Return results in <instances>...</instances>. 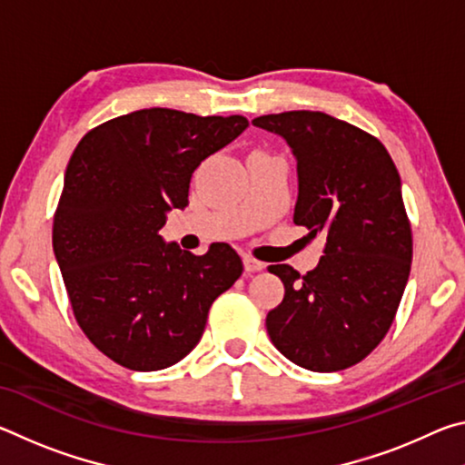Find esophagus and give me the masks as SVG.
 Masks as SVG:
<instances>
[{
  "label": "esophagus",
  "instance_id": "esophagus-1",
  "mask_svg": "<svg viewBox=\"0 0 465 465\" xmlns=\"http://www.w3.org/2000/svg\"><path fill=\"white\" fill-rule=\"evenodd\" d=\"M243 269H246L248 272H258L264 269V262L256 261V258H252V256H243Z\"/></svg>",
  "mask_w": 465,
  "mask_h": 465
}]
</instances>
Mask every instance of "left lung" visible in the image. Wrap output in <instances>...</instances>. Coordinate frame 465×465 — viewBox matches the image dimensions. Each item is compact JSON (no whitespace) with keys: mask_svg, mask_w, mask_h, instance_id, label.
Here are the masks:
<instances>
[{"mask_svg":"<svg viewBox=\"0 0 465 465\" xmlns=\"http://www.w3.org/2000/svg\"><path fill=\"white\" fill-rule=\"evenodd\" d=\"M277 133L297 162L293 222L326 242L318 266L302 277L289 264L269 271L285 285L266 316L272 344L310 371H341L383 341L412 262L402 183L373 135L326 113L289 110L252 121Z\"/></svg>","mask_w":465,"mask_h":465,"instance_id":"1","label":"left lung"}]
</instances>
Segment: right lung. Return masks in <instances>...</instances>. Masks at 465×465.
I'll return each mask as SVG.
<instances>
[{"instance_id":"right-lung-1","label":"right lung","mask_w":465,"mask_h":465,"mask_svg":"<svg viewBox=\"0 0 465 465\" xmlns=\"http://www.w3.org/2000/svg\"><path fill=\"white\" fill-rule=\"evenodd\" d=\"M248 121L143 108L85 133L65 170L53 250L74 316L108 359L160 371L199 344L209 308L240 279L227 243L194 256L160 230L188 204L193 172Z\"/></svg>"}]
</instances>
